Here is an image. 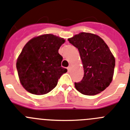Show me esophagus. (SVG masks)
I'll list each match as a JSON object with an SVG mask.
<instances>
[{"instance_id": "1", "label": "esophagus", "mask_w": 130, "mask_h": 130, "mask_svg": "<svg viewBox=\"0 0 130 130\" xmlns=\"http://www.w3.org/2000/svg\"><path fill=\"white\" fill-rule=\"evenodd\" d=\"M71 69V65H69V66L67 67V70H68V71H70Z\"/></svg>"}]
</instances>
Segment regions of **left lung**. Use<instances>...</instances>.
Returning <instances> with one entry per match:
<instances>
[{"label": "left lung", "mask_w": 130, "mask_h": 130, "mask_svg": "<svg viewBox=\"0 0 130 130\" xmlns=\"http://www.w3.org/2000/svg\"><path fill=\"white\" fill-rule=\"evenodd\" d=\"M78 49L84 68L81 81L75 88L85 95H96L105 90L112 82L115 59L102 38L97 35L81 32L69 38Z\"/></svg>", "instance_id": "obj_1"}]
</instances>
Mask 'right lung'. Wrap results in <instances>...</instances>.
I'll return each mask as SVG.
<instances>
[{
  "mask_svg": "<svg viewBox=\"0 0 130 130\" xmlns=\"http://www.w3.org/2000/svg\"><path fill=\"white\" fill-rule=\"evenodd\" d=\"M64 42L63 38L44 34L25 45L16 61V69L22 85L28 92L36 95L48 93L67 71L61 67L63 57L58 52Z\"/></svg>",
  "mask_w": 130,
  "mask_h": 130,
  "instance_id": "1",
  "label": "right lung"
}]
</instances>
